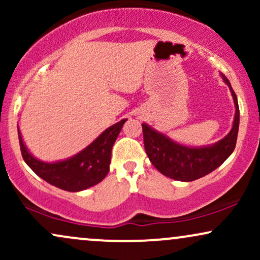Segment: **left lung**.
Masks as SVG:
<instances>
[{
	"label": "left lung",
	"instance_id": "8db88e82",
	"mask_svg": "<svg viewBox=\"0 0 260 260\" xmlns=\"http://www.w3.org/2000/svg\"><path fill=\"white\" fill-rule=\"evenodd\" d=\"M222 78L231 90L236 112L232 129L216 144L205 148L183 147L154 131L148 124H142L144 148L149 160L162 175L177 181L190 182L198 180L219 168L235 150L240 126V109L237 96L229 79L223 74Z\"/></svg>",
	"mask_w": 260,
	"mask_h": 260
}]
</instances>
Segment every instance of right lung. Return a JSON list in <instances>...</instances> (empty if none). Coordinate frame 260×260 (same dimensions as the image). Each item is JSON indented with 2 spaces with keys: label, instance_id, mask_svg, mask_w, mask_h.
<instances>
[{
  "label": "right lung",
  "instance_id": "right-lung-1",
  "mask_svg": "<svg viewBox=\"0 0 260 260\" xmlns=\"http://www.w3.org/2000/svg\"><path fill=\"white\" fill-rule=\"evenodd\" d=\"M126 121L127 120H122L107 128L105 132L101 133L90 145H88L76 156L52 164L43 162L35 159L26 150L22 136L18 129L22 156L26 165L39 177L49 182L50 184L63 190H68V192H79V190L98 184L109 174L113 143L117 139V136L120 134L122 126Z\"/></svg>",
  "mask_w": 260,
  "mask_h": 260
}]
</instances>
